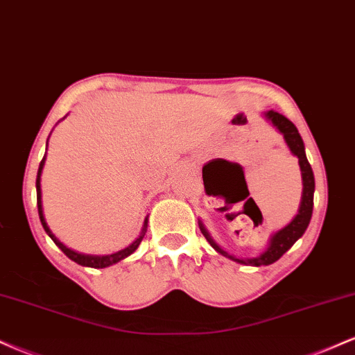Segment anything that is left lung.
<instances>
[{
	"mask_svg": "<svg viewBox=\"0 0 355 355\" xmlns=\"http://www.w3.org/2000/svg\"><path fill=\"white\" fill-rule=\"evenodd\" d=\"M263 116L270 121L272 125L279 130L280 133L284 135L285 144H287L288 150L299 158V165H300V172H302V202H300L299 207V214L295 215L294 220H292L288 225H285L284 229H280L279 232H275L272 235L270 242H268V247L262 252L259 257H254V259H235L230 254H227L222 247L215 242L214 239L210 237L209 230L205 229V225L198 220V227H200L203 237L207 239V242L210 243L218 254L229 257V259L235 260L239 263H245V266H254V267H260V266H270V263L277 262V260L282 257L285 252L288 250L294 243L304 235V232L307 230L309 223H311V217H312V209H313V190H315V180H313V172L312 166L309 164L307 157H305V146L302 141V137H300L299 130L295 128V125L292 123L288 118H285L280 113L270 112L263 113Z\"/></svg>",
	"mask_w": 355,
	"mask_h": 355,
	"instance_id": "obj_1",
	"label": "left lung"
}]
</instances>
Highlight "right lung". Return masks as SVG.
<instances>
[{"mask_svg":"<svg viewBox=\"0 0 355 355\" xmlns=\"http://www.w3.org/2000/svg\"><path fill=\"white\" fill-rule=\"evenodd\" d=\"M46 146H48V141H46ZM44 158H46V157H43L42 164H40V168H38V177H36V202H38V215H40V220H42V225H43L44 232H46V234L51 237L53 242H55L56 245L60 247V250L63 252V254L67 255L68 259H71L73 262L80 263V266H83V267H93V268H103V267L113 266V263L120 262V260H123L128 255H132L133 252H135L137 248H138V245H140L141 240H144V237H145L146 227H148V218H145L144 229H141V234L138 235V239L135 240V242L130 243V245L126 247V248H123V250L115 252V254H112V255H85V254H78V252L71 250V248H68L67 245H63V243H61L60 240L56 239L55 235H53V232L50 230V227H48L46 220H44L43 205H42V172H43Z\"/></svg>","mask_w":355,"mask_h":355,"instance_id":"add662e5","label":"right lung"}]
</instances>
